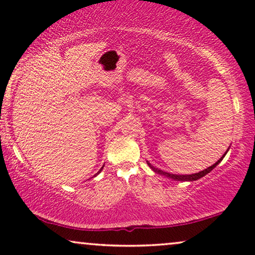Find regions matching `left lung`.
<instances>
[{"instance_id":"8db88e82","label":"left lung","mask_w":255,"mask_h":255,"mask_svg":"<svg viewBox=\"0 0 255 255\" xmlns=\"http://www.w3.org/2000/svg\"><path fill=\"white\" fill-rule=\"evenodd\" d=\"M229 151V149H228ZM228 151L225 152V154L226 153H228ZM225 154L222 156L221 159L218 160L217 162L216 163H214V165L212 166H210V167H208L207 169H204V170H202V172H200V173H195V174H190V175H176V174H170V173H167V172H163V170H161V169H158V168H155V167H153L151 163H149L148 161H147V165L151 167V168L154 170L155 173H158V174H160V175H165L166 177H168V179H173V180H176V181H195V180H198V179H201V177H203L204 175H207L208 173H210L212 169L215 168L216 166L218 165L219 162L222 161L223 160V158H224L225 156Z\"/></svg>"}]
</instances>
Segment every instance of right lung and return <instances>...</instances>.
I'll return each instance as SVG.
<instances>
[{
    "mask_svg": "<svg viewBox=\"0 0 255 255\" xmlns=\"http://www.w3.org/2000/svg\"><path fill=\"white\" fill-rule=\"evenodd\" d=\"M102 168H103V167H102ZM102 168H101V169L99 170V172H97V174H99V173H101V170H102ZM97 174H96V175H97ZM96 175H95V176H96Z\"/></svg>",
    "mask_w": 255,
    "mask_h": 255,
    "instance_id": "right-lung-1",
    "label": "right lung"
}]
</instances>
